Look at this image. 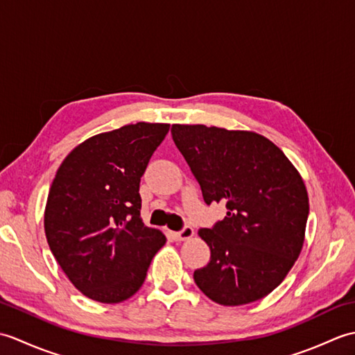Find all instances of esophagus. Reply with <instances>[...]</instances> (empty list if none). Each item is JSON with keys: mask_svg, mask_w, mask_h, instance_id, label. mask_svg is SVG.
<instances>
[{"mask_svg": "<svg viewBox=\"0 0 355 355\" xmlns=\"http://www.w3.org/2000/svg\"><path fill=\"white\" fill-rule=\"evenodd\" d=\"M173 236H175V239H178V241H186V239L193 236V229L189 227V225H186V227H183L180 232L173 233Z\"/></svg>", "mask_w": 355, "mask_h": 355, "instance_id": "esophagus-1", "label": "esophagus"}]
</instances>
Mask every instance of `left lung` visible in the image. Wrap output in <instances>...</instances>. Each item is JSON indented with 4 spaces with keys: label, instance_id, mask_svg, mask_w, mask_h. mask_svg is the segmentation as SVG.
Instances as JSON below:
<instances>
[{
    "label": "left lung",
    "instance_id": "8db88e82",
    "mask_svg": "<svg viewBox=\"0 0 355 355\" xmlns=\"http://www.w3.org/2000/svg\"><path fill=\"white\" fill-rule=\"evenodd\" d=\"M171 132L206 205H225L223 221L198 230L210 261L193 271L195 284L225 306L266 297L302 250L310 212L302 177L261 134L206 125H172Z\"/></svg>",
    "mask_w": 355,
    "mask_h": 355
}]
</instances>
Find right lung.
<instances>
[{
	"label": "right lung",
	"mask_w": 355,
	"mask_h": 355,
	"mask_svg": "<svg viewBox=\"0 0 355 355\" xmlns=\"http://www.w3.org/2000/svg\"><path fill=\"white\" fill-rule=\"evenodd\" d=\"M168 123L125 125L93 135L59 166L44 212L50 250L70 282L102 304L130 299L164 245L140 218V178Z\"/></svg>",
	"instance_id": "obj_1"
}]
</instances>
